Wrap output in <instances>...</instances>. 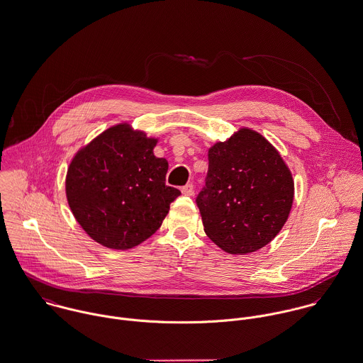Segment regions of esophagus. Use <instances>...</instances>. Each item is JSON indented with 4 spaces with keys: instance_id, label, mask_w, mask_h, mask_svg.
Returning <instances> with one entry per match:
<instances>
[{
    "instance_id": "esophagus-1",
    "label": "esophagus",
    "mask_w": 363,
    "mask_h": 363,
    "mask_svg": "<svg viewBox=\"0 0 363 363\" xmlns=\"http://www.w3.org/2000/svg\"><path fill=\"white\" fill-rule=\"evenodd\" d=\"M182 193H183L184 196H193V194H194V186H193L191 183L186 184V186L182 189Z\"/></svg>"
}]
</instances>
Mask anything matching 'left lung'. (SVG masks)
<instances>
[{
	"instance_id": "left-lung-1",
	"label": "left lung",
	"mask_w": 363,
	"mask_h": 363,
	"mask_svg": "<svg viewBox=\"0 0 363 363\" xmlns=\"http://www.w3.org/2000/svg\"><path fill=\"white\" fill-rule=\"evenodd\" d=\"M205 189L198 194L206 235L225 252L261 250L283 229L294 201V180L261 133L241 128L208 150Z\"/></svg>"
}]
</instances>
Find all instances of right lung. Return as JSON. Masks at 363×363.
Masks as SVG:
<instances>
[{"label":"right lung","instance_id":"add662e5","mask_svg":"<svg viewBox=\"0 0 363 363\" xmlns=\"http://www.w3.org/2000/svg\"><path fill=\"white\" fill-rule=\"evenodd\" d=\"M155 137L123 122L99 134L72 158L66 173L69 208L94 241L129 250L158 230L180 196L165 184L167 161Z\"/></svg>","mask_w":363,"mask_h":363}]
</instances>
